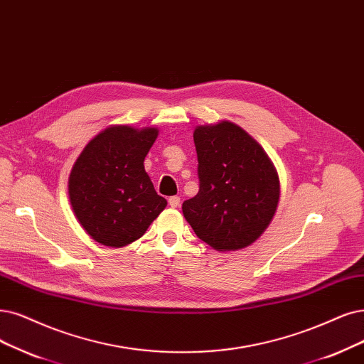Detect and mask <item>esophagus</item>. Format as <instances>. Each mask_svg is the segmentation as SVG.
<instances>
[{
  "mask_svg": "<svg viewBox=\"0 0 364 364\" xmlns=\"http://www.w3.org/2000/svg\"><path fill=\"white\" fill-rule=\"evenodd\" d=\"M168 204H169L171 207H173V208H177V207L180 205V196H171V198L168 199Z\"/></svg>",
  "mask_w": 364,
  "mask_h": 364,
  "instance_id": "1",
  "label": "esophagus"
}]
</instances>
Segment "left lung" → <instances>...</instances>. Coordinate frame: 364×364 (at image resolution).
<instances>
[{"label":"left lung","instance_id":"left-lung-1","mask_svg":"<svg viewBox=\"0 0 364 364\" xmlns=\"http://www.w3.org/2000/svg\"><path fill=\"white\" fill-rule=\"evenodd\" d=\"M199 192L183 203L198 238L218 250L252 245L279 204V177L262 146L243 129L222 121L195 129Z\"/></svg>","mask_w":364,"mask_h":364}]
</instances>
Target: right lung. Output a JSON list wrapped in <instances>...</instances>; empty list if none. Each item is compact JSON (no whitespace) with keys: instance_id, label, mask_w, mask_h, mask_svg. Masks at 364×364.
Wrapping results in <instances>:
<instances>
[{"instance_id":"1","label":"right lung","mask_w":364,"mask_h":364,"mask_svg":"<svg viewBox=\"0 0 364 364\" xmlns=\"http://www.w3.org/2000/svg\"><path fill=\"white\" fill-rule=\"evenodd\" d=\"M157 129L114 126L92 138L77 157L69 178L70 204L79 223L109 247L141 238L165 210L144 169Z\"/></svg>"}]
</instances>
